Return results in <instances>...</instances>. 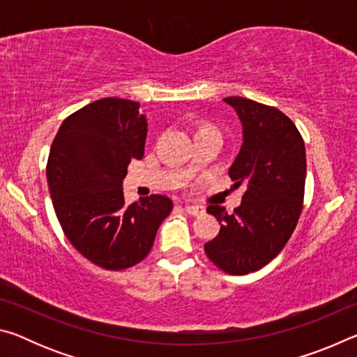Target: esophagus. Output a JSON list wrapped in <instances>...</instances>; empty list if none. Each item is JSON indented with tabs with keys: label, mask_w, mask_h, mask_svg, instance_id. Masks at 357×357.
<instances>
[{
	"label": "esophagus",
	"mask_w": 357,
	"mask_h": 357,
	"mask_svg": "<svg viewBox=\"0 0 357 357\" xmlns=\"http://www.w3.org/2000/svg\"><path fill=\"white\" fill-rule=\"evenodd\" d=\"M184 211L190 215H202L204 213V208L198 206V204H185Z\"/></svg>",
	"instance_id": "obj_1"
}]
</instances>
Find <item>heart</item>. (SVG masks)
Returning <instances> with one entry per match:
<instances>
[{
	"instance_id": "b5f03b06",
	"label": "heart",
	"mask_w": 357,
	"mask_h": 357,
	"mask_svg": "<svg viewBox=\"0 0 357 357\" xmlns=\"http://www.w3.org/2000/svg\"><path fill=\"white\" fill-rule=\"evenodd\" d=\"M206 128H213V126H204V128H202V129H206ZM213 129H215V128H213Z\"/></svg>"
}]
</instances>
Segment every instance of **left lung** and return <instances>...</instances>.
Returning <instances> with one entry per match:
<instances>
[{
  "label": "left lung",
  "mask_w": 357,
  "mask_h": 357,
  "mask_svg": "<svg viewBox=\"0 0 357 357\" xmlns=\"http://www.w3.org/2000/svg\"><path fill=\"white\" fill-rule=\"evenodd\" d=\"M243 124V146L228 174L234 187L245 184L241 206L228 214L219 204L208 213L220 223L204 252L227 274L244 275L261 269L288 243L305 189V146L285 113L259 102L231 96L223 99Z\"/></svg>",
  "instance_id": "obj_1"
}]
</instances>
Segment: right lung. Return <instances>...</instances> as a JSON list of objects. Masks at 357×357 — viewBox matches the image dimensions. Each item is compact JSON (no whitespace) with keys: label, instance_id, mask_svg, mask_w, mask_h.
Returning <instances> with one entry per match:
<instances>
[{"label":"right lung","instance_id":"right-lung-1","mask_svg":"<svg viewBox=\"0 0 357 357\" xmlns=\"http://www.w3.org/2000/svg\"><path fill=\"white\" fill-rule=\"evenodd\" d=\"M140 104L105 98L63 121L47 162V183L66 238L89 261L108 271L132 268L151 252L172 213L168 197L126 206L123 179L142 159L148 121Z\"/></svg>","mask_w":357,"mask_h":357}]
</instances>
